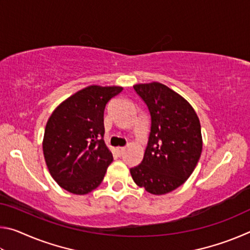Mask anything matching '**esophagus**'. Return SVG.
Masks as SVG:
<instances>
[{"instance_id": "34e87169", "label": "esophagus", "mask_w": 250, "mask_h": 250, "mask_svg": "<svg viewBox=\"0 0 250 250\" xmlns=\"http://www.w3.org/2000/svg\"><path fill=\"white\" fill-rule=\"evenodd\" d=\"M125 147H117V152H118V154L119 155H122L124 154V152H125Z\"/></svg>"}]
</instances>
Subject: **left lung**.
Segmentation results:
<instances>
[{
    "mask_svg": "<svg viewBox=\"0 0 250 250\" xmlns=\"http://www.w3.org/2000/svg\"><path fill=\"white\" fill-rule=\"evenodd\" d=\"M151 116V130L142 162L130 168L135 184L163 195L188 179L201 158L200 119L183 97L160 83L133 86Z\"/></svg>",
    "mask_w": 250,
    "mask_h": 250,
    "instance_id": "1",
    "label": "left lung"
}]
</instances>
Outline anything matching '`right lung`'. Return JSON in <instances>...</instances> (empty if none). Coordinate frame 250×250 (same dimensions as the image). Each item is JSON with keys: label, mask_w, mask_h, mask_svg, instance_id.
Masks as SVG:
<instances>
[{"label": "right lung", "mask_w": 250, "mask_h": 250, "mask_svg": "<svg viewBox=\"0 0 250 250\" xmlns=\"http://www.w3.org/2000/svg\"><path fill=\"white\" fill-rule=\"evenodd\" d=\"M122 90L119 86H88L62 101L49 117L44 158L50 175L66 191L83 195L103 182L113 160L104 141V112Z\"/></svg>", "instance_id": "right-lung-1"}]
</instances>
